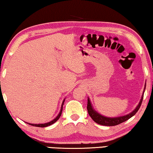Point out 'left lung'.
<instances>
[{"label":"left lung","mask_w":153,"mask_h":153,"mask_svg":"<svg viewBox=\"0 0 153 153\" xmlns=\"http://www.w3.org/2000/svg\"><path fill=\"white\" fill-rule=\"evenodd\" d=\"M145 89H146V86L144 90V92ZM143 98H144V94H143L142 96V98H141V100L139 103V105H137V108H136L133 111L131 112V114L126 115V116H124L122 117H107L101 116L100 114H98L97 112L93 109L92 107H91L90 100L89 98L88 99V106H87V109H88L89 115H90V117H91V119H92L95 123L99 124L100 125H104V126H116V125H117V124H120L124 123V122L126 121L127 120H128L129 118H131V117L133 116L137 112V111L139 110L140 107L141 106V105H142Z\"/></svg>","instance_id":"1"}]
</instances>
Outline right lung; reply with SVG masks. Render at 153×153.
I'll use <instances>...</instances> for the list:
<instances>
[{
    "label": "right lung",
    "instance_id": "obj_1",
    "mask_svg": "<svg viewBox=\"0 0 153 153\" xmlns=\"http://www.w3.org/2000/svg\"><path fill=\"white\" fill-rule=\"evenodd\" d=\"M64 100H63V102H62V107H61L60 113H59V115L57 116V117L54 119L53 120L49 122V123H45V124H30V123H27V124H30V125H32V126H37V127H46V126H50V125H51V124H54V123H55V122H57L60 116H61V115H62V109H63V103H64Z\"/></svg>",
    "mask_w": 153,
    "mask_h": 153
}]
</instances>
